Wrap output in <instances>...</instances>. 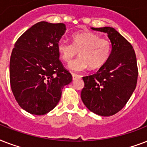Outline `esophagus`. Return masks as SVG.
<instances>
[{
    "label": "esophagus",
    "instance_id": "esophagus-1",
    "mask_svg": "<svg viewBox=\"0 0 147 147\" xmlns=\"http://www.w3.org/2000/svg\"><path fill=\"white\" fill-rule=\"evenodd\" d=\"M81 76L77 75V74L72 73V79H73V80H76V79H78V78H79Z\"/></svg>",
    "mask_w": 147,
    "mask_h": 147
}]
</instances>
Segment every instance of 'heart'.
Instances as JSON below:
<instances>
[{"label": "heart", "mask_w": 147, "mask_h": 147, "mask_svg": "<svg viewBox=\"0 0 147 147\" xmlns=\"http://www.w3.org/2000/svg\"><path fill=\"white\" fill-rule=\"evenodd\" d=\"M111 43L107 39L100 38L90 31L76 33L72 36V44L65 40H59L57 50L64 62H71L77 54L80 56L69 65L72 71H82L90 67L95 69L105 64L111 53Z\"/></svg>", "instance_id": "heart-1"}]
</instances>
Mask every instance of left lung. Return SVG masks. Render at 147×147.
Instances as JSON below:
<instances>
[{
  "label": "left lung",
  "instance_id": "obj_1",
  "mask_svg": "<svg viewBox=\"0 0 147 147\" xmlns=\"http://www.w3.org/2000/svg\"><path fill=\"white\" fill-rule=\"evenodd\" d=\"M106 33L111 43L109 59L96 73L82 77L81 98L88 109L100 116L120 111L134 92L137 82V58L130 42L111 26L92 27Z\"/></svg>",
  "mask_w": 147,
  "mask_h": 147
}]
</instances>
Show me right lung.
Here are the masks:
<instances>
[{
	"label": "right lung",
	"instance_id": "right-lung-1",
	"mask_svg": "<svg viewBox=\"0 0 147 147\" xmlns=\"http://www.w3.org/2000/svg\"><path fill=\"white\" fill-rule=\"evenodd\" d=\"M64 24L39 22L17 40L10 60V82L18 105L30 114L43 115L58 105L72 76L59 61L57 43Z\"/></svg>",
	"mask_w": 147,
	"mask_h": 147
}]
</instances>
